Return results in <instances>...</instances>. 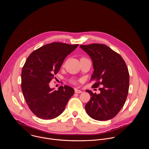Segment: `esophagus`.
I'll return each instance as SVG.
<instances>
[{"mask_svg": "<svg viewBox=\"0 0 149 149\" xmlns=\"http://www.w3.org/2000/svg\"><path fill=\"white\" fill-rule=\"evenodd\" d=\"M75 93H77V94H80V93H82V91H81L79 90H78V89H75Z\"/></svg>", "mask_w": 149, "mask_h": 149, "instance_id": "obj_1", "label": "esophagus"}]
</instances>
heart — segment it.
I'll return each mask as SVG.
<instances>
[{
	"label": "heart",
	"instance_id": "obj_1",
	"mask_svg": "<svg viewBox=\"0 0 149 149\" xmlns=\"http://www.w3.org/2000/svg\"><path fill=\"white\" fill-rule=\"evenodd\" d=\"M72 82H73V83H75V81H72Z\"/></svg>",
	"mask_w": 149,
	"mask_h": 149
}]
</instances>
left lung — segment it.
<instances>
[{"label":"left lung","instance_id":"8db88e82","mask_svg":"<svg viewBox=\"0 0 149 149\" xmlns=\"http://www.w3.org/2000/svg\"><path fill=\"white\" fill-rule=\"evenodd\" d=\"M80 48L89 55L93 63L91 81L95 82L92 87L102 86L98 94L86 90L91 98L85 109L94 120H110L123 108L128 95L129 73L126 63L120 54L105 45H81Z\"/></svg>","mask_w":149,"mask_h":149}]
</instances>
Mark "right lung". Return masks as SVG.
Wrapping results in <instances>:
<instances>
[{"instance_id": "right-lung-1", "label": "right lung", "mask_w": 149, "mask_h": 149, "mask_svg": "<svg viewBox=\"0 0 149 149\" xmlns=\"http://www.w3.org/2000/svg\"><path fill=\"white\" fill-rule=\"evenodd\" d=\"M78 45L52 42L34 51L27 58L21 74V87L29 108L39 118L51 120L59 116L73 95L71 87L60 86L56 91L49 83Z\"/></svg>"}]
</instances>
